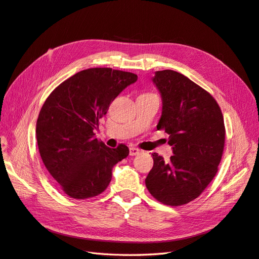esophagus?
I'll use <instances>...</instances> for the list:
<instances>
[{
    "mask_svg": "<svg viewBox=\"0 0 259 259\" xmlns=\"http://www.w3.org/2000/svg\"><path fill=\"white\" fill-rule=\"evenodd\" d=\"M140 152V150L138 148H130V155H136Z\"/></svg>",
    "mask_w": 259,
    "mask_h": 259,
    "instance_id": "1",
    "label": "esophagus"
}]
</instances>
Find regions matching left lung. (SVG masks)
I'll use <instances>...</instances> for the list:
<instances>
[{"label":"left lung","instance_id":"obj_1","mask_svg":"<svg viewBox=\"0 0 259 259\" xmlns=\"http://www.w3.org/2000/svg\"><path fill=\"white\" fill-rule=\"evenodd\" d=\"M152 81L161 93L162 115L156 125L169 135V161L153 152L146 187L165 205L187 204L205 190L221 163L226 130L217 101L208 92L174 70L156 71Z\"/></svg>","mask_w":259,"mask_h":259}]
</instances>
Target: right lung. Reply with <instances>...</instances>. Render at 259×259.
<instances>
[{
    "label": "right lung",
    "instance_id": "add662e5",
    "mask_svg": "<svg viewBox=\"0 0 259 259\" xmlns=\"http://www.w3.org/2000/svg\"><path fill=\"white\" fill-rule=\"evenodd\" d=\"M137 75L111 68H91L69 77L46 98L36 121L42 161L70 198L97 197L111 182L112 168L130 153L95 137L99 120Z\"/></svg>",
    "mask_w": 259,
    "mask_h": 259
}]
</instances>
